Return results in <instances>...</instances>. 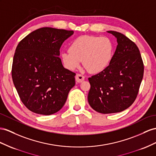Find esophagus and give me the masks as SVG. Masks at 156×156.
<instances>
[{"instance_id":"obj_1","label":"esophagus","mask_w":156,"mask_h":156,"mask_svg":"<svg viewBox=\"0 0 156 156\" xmlns=\"http://www.w3.org/2000/svg\"><path fill=\"white\" fill-rule=\"evenodd\" d=\"M85 79V77L83 76L82 74H77L76 76V81L77 82H82L83 80H84Z\"/></svg>"}]
</instances>
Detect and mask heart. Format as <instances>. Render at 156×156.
<instances>
[{
	"label": "heart",
	"mask_w": 156,
	"mask_h": 156,
	"mask_svg": "<svg viewBox=\"0 0 156 156\" xmlns=\"http://www.w3.org/2000/svg\"><path fill=\"white\" fill-rule=\"evenodd\" d=\"M69 51L61 53L62 62L66 69L74 70L82 61L87 71L98 73L109 65L113 57V47L107 37L82 35L70 43Z\"/></svg>",
	"instance_id": "obj_1"
}]
</instances>
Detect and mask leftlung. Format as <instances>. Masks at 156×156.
<instances>
[{
    "instance_id": "left-lung-1",
    "label": "left lung",
    "mask_w": 156,
    "mask_h": 156,
    "mask_svg": "<svg viewBox=\"0 0 156 156\" xmlns=\"http://www.w3.org/2000/svg\"><path fill=\"white\" fill-rule=\"evenodd\" d=\"M118 45L108 66L88 78L87 99L97 112L109 114L125 110L133 104L144 75V63L137 45L121 33L108 31Z\"/></svg>"
}]
</instances>
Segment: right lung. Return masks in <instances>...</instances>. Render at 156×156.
<instances>
[{"label":"right lung","instance_id":"right-lung-1","mask_svg":"<svg viewBox=\"0 0 156 156\" xmlns=\"http://www.w3.org/2000/svg\"><path fill=\"white\" fill-rule=\"evenodd\" d=\"M73 33L42 27L27 35L16 49L13 83L23 105L35 113L58 112L75 85L76 74L65 69L58 57L62 43Z\"/></svg>","mask_w":156,"mask_h":156}]
</instances>
